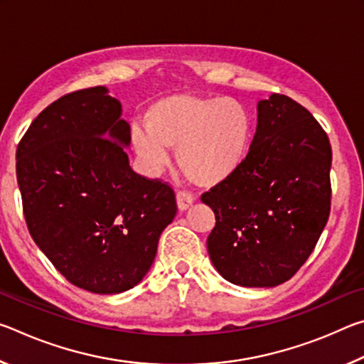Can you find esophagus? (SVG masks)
<instances>
[{
    "mask_svg": "<svg viewBox=\"0 0 364 364\" xmlns=\"http://www.w3.org/2000/svg\"><path fill=\"white\" fill-rule=\"evenodd\" d=\"M194 204V196L188 191H178L176 194V205L180 212H186L188 208Z\"/></svg>",
    "mask_w": 364,
    "mask_h": 364,
    "instance_id": "34e87169",
    "label": "esophagus"
}]
</instances>
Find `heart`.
Here are the masks:
<instances>
[{"mask_svg":"<svg viewBox=\"0 0 364 364\" xmlns=\"http://www.w3.org/2000/svg\"><path fill=\"white\" fill-rule=\"evenodd\" d=\"M146 128L134 127L132 144L151 173L168 164V147L191 181L204 188L225 183L242 167L254 120L242 102L223 96L171 95L151 104Z\"/></svg>","mask_w":364,"mask_h":364,"instance_id":"obj_1","label":"heart"}]
</instances>
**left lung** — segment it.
I'll return each instance as SVG.
<instances>
[{
  "label": "left lung",
  "instance_id": "left-lung-1",
  "mask_svg": "<svg viewBox=\"0 0 364 364\" xmlns=\"http://www.w3.org/2000/svg\"><path fill=\"white\" fill-rule=\"evenodd\" d=\"M332 151L305 107L284 95L257 104V132L242 167L202 196L215 213L207 250L226 281L274 287L315 249L331 210Z\"/></svg>",
  "mask_w": 364,
  "mask_h": 364
}]
</instances>
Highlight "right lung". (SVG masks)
I'll list each match as a JSON object with an SVG mask.
<instances>
[{"label":"right lung","mask_w":364,"mask_h":364,"mask_svg":"<svg viewBox=\"0 0 364 364\" xmlns=\"http://www.w3.org/2000/svg\"><path fill=\"white\" fill-rule=\"evenodd\" d=\"M130 143L120 101L95 86L49 104L16 152L35 244L67 281L95 294L139 284L176 215L173 189L132 170Z\"/></svg>","instance_id":"1"}]
</instances>
